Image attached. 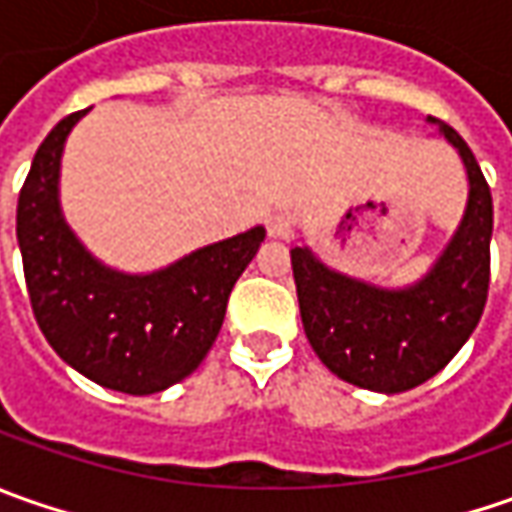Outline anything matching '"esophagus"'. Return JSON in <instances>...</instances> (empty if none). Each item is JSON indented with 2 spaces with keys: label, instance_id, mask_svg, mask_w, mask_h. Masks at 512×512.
Returning a JSON list of instances; mask_svg holds the SVG:
<instances>
[{
  "label": "esophagus",
  "instance_id": "34e87169",
  "mask_svg": "<svg viewBox=\"0 0 512 512\" xmlns=\"http://www.w3.org/2000/svg\"><path fill=\"white\" fill-rule=\"evenodd\" d=\"M267 233L273 239H290L293 236V219L287 213H270L267 216Z\"/></svg>",
  "mask_w": 512,
  "mask_h": 512
}]
</instances>
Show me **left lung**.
I'll list each match as a JSON object with an SVG mask.
<instances>
[{
	"instance_id": "obj_1",
	"label": "left lung",
	"mask_w": 512,
	"mask_h": 512,
	"mask_svg": "<svg viewBox=\"0 0 512 512\" xmlns=\"http://www.w3.org/2000/svg\"><path fill=\"white\" fill-rule=\"evenodd\" d=\"M439 125L467 170V207L456 233L419 282L379 287L327 267L307 245L290 250L307 342L342 382L404 393L433 379L470 339L490 287L493 196L462 136Z\"/></svg>"
}]
</instances>
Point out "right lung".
<instances>
[{
  "label": "right lung",
  "mask_w": 512,
  "mask_h": 512,
  "mask_svg": "<svg viewBox=\"0 0 512 512\" xmlns=\"http://www.w3.org/2000/svg\"><path fill=\"white\" fill-rule=\"evenodd\" d=\"M85 113H70L45 136L19 193L16 239L30 307L62 362L108 390L150 396L202 364L265 227L199 247L153 273L99 262L59 205L62 150Z\"/></svg>",
  "instance_id": "add662e5"
}]
</instances>
